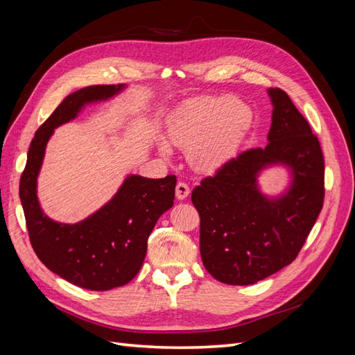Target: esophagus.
<instances>
[{"instance_id":"obj_1","label":"esophagus","mask_w":355,"mask_h":355,"mask_svg":"<svg viewBox=\"0 0 355 355\" xmlns=\"http://www.w3.org/2000/svg\"><path fill=\"white\" fill-rule=\"evenodd\" d=\"M189 192H191V189H189L187 182H184V180L178 182V185H176V197H178V200H185L189 196Z\"/></svg>"}]
</instances>
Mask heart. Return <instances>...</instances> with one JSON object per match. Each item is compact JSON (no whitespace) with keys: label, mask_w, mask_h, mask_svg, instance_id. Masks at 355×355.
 Masks as SVG:
<instances>
[{"label":"heart","mask_w":355,"mask_h":355,"mask_svg":"<svg viewBox=\"0 0 355 355\" xmlns=\"http://www.w3.org/2000/svg\"><path fill=\"white\" fill-rule=\"evenodd\" d=\"M250 121L252 112L241 102L200 98L178 111L171 137L175 144L188 149L192 166L213 170L232 154Z\"/></svg>","instance_id":"obj_1"}]
</instances>
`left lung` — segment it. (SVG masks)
<instances>
[{"label": "left lung", "mask_w": 355, "mask_h": 355, "mask_svg": "<svg viewBox=\"0 0 355 355\" xmlns=\"http://www.w3.org/2000/svg\"><path fill=\"white\" fill-rule=\"evenodd\" d=\"M272 124L265 148H250L204 178L192 191L200 214V252L206 270L231 286L254 284L292 263L324 202V157L318 137L288 94L270 89ZM286 162L294 185L278 200L255 188L263 165Z\"/></svg>", "instance_id": "left-lung-1"}]
</instances>
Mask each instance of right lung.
<instances>
[{"mask_svg":"<svg viewBox=\"0 0 355 355\" xmlns=\"http://www.w3.org/2000/svg\"><path fill=\"white\" fill-rule=\"evenodd\" d=\"M120 89L99 84L67 96L32 139L19 184L29 241L38 259L63 280L98 292L127 284L141 270L149 234L173 206L176 176L127 178L106 206L75 225L58 223L41 211L37 176L53 130L77 115L84 103L111 98Z\"/></svg>","mask_w":355,"mask_h":355,"instance_id":"right-lung-1","label":"right lung"}]
</instances>
